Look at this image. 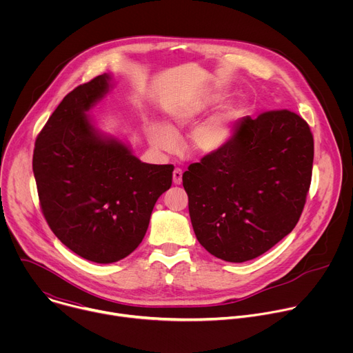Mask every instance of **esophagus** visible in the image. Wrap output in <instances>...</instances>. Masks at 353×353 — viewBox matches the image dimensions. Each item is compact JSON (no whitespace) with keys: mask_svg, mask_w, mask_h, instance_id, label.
Listing matches in <instances>:
<instances>
[{"mask_svg":"<svg viewBox=\"0 0 353 353\" xmlns=\"http://www.w3.org/2000/svg\"><path fill=\"white\" fill-rule=\"evenodd\" d=\"M181 179H183V172H181V169L176 168V169L173 170V183H174L176 185H179V184H181Z\"/></svg>","mask_w":353,"mask_h":353,"instance_id":"esophagus-1","label":"esophagus"}]
</instances>
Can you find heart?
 Listing matches in <instances>:
<instances>
[{
    "instance_id": "1",
    "label": "heart",
    "mask_w": 353,
    "mask_h": 353,
    "mask_svg": "<svg viewBox=\"0 0 353 353\" xmlns=\"http://www.w3.org/2000/svg\"><path fill=\"white\" fill-rule=\"evenodd\" d=\"M218 97H205L172 108L169 112L168 127L159 124L149 127V141L161 150H172L174 148V134L207 113L218 103ZM232 127L229 119L226 116H216L196 125L190 132L185 146L194 155L207 157L222 149L228 143Z\"/></svg>"
}]
</instances>
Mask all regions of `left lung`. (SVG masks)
<instances>
[{
    "instance_id": "obj_1",
    "label": "left lung",
    "mask_w": 353,
    "mask_h": 353,
    "mask_svg": "<svg viewBox=\"0 0 353 353\" xmlns=\"http://www.w3.org/2000/svg\"><path fill=\"white\" fill-rule=\"evenodd\" d=\"M314 141L290 110L236 121L228 143L183 173L194 233L208 253L253 260L289 234L306 204Z\"/></svg>"
}]
</instances>
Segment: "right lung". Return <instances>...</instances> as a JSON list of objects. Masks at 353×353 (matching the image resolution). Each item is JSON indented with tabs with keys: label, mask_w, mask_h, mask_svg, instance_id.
<instances>
[{
	"label": "right lung",
	"mask_w": 353,
	"mask_h": 353,
	"mask_svg": "<svg viewBox=\"0 0 353 353\" xmlns=\"http://www.w3.org/2000/svg\"><path fill=\"white\" fill-rule=\"evenodd\" d=\"M103 74L71 90L39 132L33 173L41 212L59 240L97 264L123 260L142 241L173 165H149L103 137L86 112L108 92Z\"/></svg>",
	"instance_id": "add662e5"
}]
</instances>
